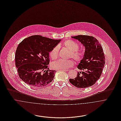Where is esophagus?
<instances>
[{
  "label": "esophagus",
  "mask_w": 121,
  "mask_h": 121,
  "mask_svg": "<svg viewBox=\"0 0 121 121\" xmlns=\"http://www.w3.org/2000/svg\"><path fill=\"white\" fill-rule=\"evenodd\" d=\"M62 70L64 71H69V69H62Z\"/></svg>",
  "instance_id": "1"
}]
</instances>
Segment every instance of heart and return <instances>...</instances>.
Listing matches in <instances>:
<instances>
[{
    "label": "heart",
    "instance_id": "obj_1",
    "mask_svg": "<svg viewBox=\"0 0 121 121\" xmlns=\"http://www.w3.org/2000/svg\"><path fill=\"white\" fill-rule=\"evenodd\" d=\"M64 45L72 51L71 56L77 61L81 60L84 56V53L83 51H79V44L73 41L69 40L64 43ZM59 51L58 45L54 47L50 52V55L52 59H55L58 58ZM74 62L72 60H66L59 59L53 62L52 64V69L57 70L66 69L73 66Z\"/></svg>",
    "mask_w": 121,
    "mask_h": 121
}]
</instances>
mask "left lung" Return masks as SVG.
I'll return each instance as SVG.
<instances>
[{
  "mask_svg": "<svg viewBox=\"0 0 121 121\" xmlns=\"http://www.w3.org/2000/svg\"><path fill=\"white\" fill-rule=\"evenodd\" d=\"M79 41L85 47L84 54L77 68L78 72L74 79L70 82L78 88L92 86L99 79L105 65L104 50L98 41L92 36L79 35L71 37Z\"/></svg>",
  "mask_w": 121,
  "mask_h": 121,
  "instance_id": "obj_1",
  "label": "left lung"
}]
</instances>
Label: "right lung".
Segmentation results:
<instances>
[{
    "label": "right lung",
    "instance_id": "right-lung-1",
    "mask_svg": "<svg viewBox=\"0 0 121 121\" xmlns=\"http://www.w3.org/2000/svg\"><path fill=\"white\" fill-rule=\"evenodd\" d=\"M61 39L33 35L23 39L15 52V65L19 78L30 86L43 87L53 80L55 70H49V52Z\"/></svg>",
    "mask_w": 121,
    "mask_h": 121
}]
</instances>
